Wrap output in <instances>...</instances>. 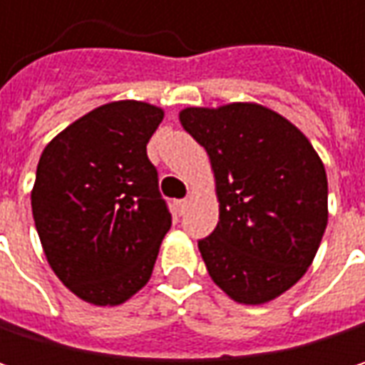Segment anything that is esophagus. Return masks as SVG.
Segmentation results:
<instances>
[{
	"label": "esophagus",
	"mask_w": 365,
	"mask_h": 365,
	"mask_svg": "<svg viewBox=\"0 0 365 365\" xmlns=\"http://www.w3.org/2000/svg\"><path fill=\"white\" fill-rule=\"evenodd\" d=\"M187 205H190V200H187V198H182V200H175V209H178V213H180V215H182V213H185Z\"/></svg>",
	"instance_id": "obj_1"
}]
</instances>
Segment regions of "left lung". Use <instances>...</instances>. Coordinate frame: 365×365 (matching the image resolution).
<instances>
[{"label": "left lung", "instance_id": "1", "mask_svg": "<svg viewBox=\"0 0 365 365\" xmlns=\"http://www.w3.org/2000/svg\"><path fill=\"white\" fill-rule=\"evenodd\" d=\"M182 126L207 150L220 222L198 241L213 283L239 304H266L313 264L328 226V175L307 139L259 103L185 108Z\"/></svg>", "mask_w": 365, "mask_h": 365}]
</instances>
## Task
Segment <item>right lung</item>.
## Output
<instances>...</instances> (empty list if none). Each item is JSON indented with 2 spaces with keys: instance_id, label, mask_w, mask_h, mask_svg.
<instances>
[{
  "instance_id": "right-lung-1",
  "label": "right lung",
  "mask_w": 365,
  "mask_h": 365,
  "mask_svg": "<svg viewBox=\"0 0 365 365\" xmlns=\"http://www.w3.org/2000/svg\"><path fill=\"white\" fill-rule=\"evenodd\" d=\"M163 108L111 101L71 122L41 152L31 209L41 250L84 302L118 307L152 277L171 213L145 145Z\"/></svg>"
}]
</instances>
